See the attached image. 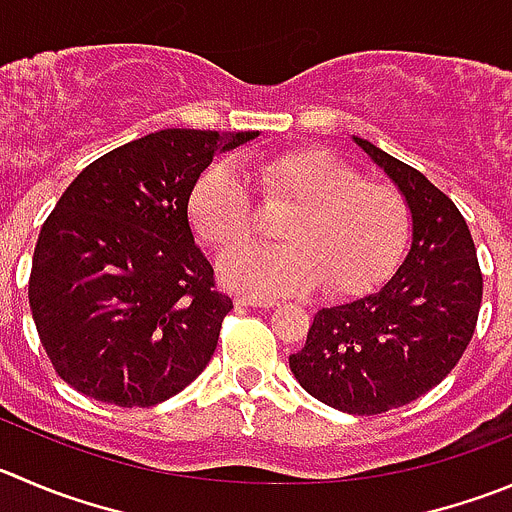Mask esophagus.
<instances>
[{"instance_id":"1","label":"esophagus","mask_w":512,"mask_h":512,"mask_svg":"<svg viewBox=\"0 0 512 512\" xmlns=\"http://www.w3.org/2000/svg\"><path fill=\"white\" fill-rule=\"evenodd\" d=\"M238 306H259V309H274L276 301L274 299H261V296H236Z\"/></svg>"}]
</instances>
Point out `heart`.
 <instances>
[{"label":"heart","mask_w":512,"mask_h":512,"mask_svg":"<svg viewBox=\"0 0 512 512\" xmlns=\"http://www.w3.org/2000/svg\"><path fill=\"white\" fill-rule=\"evenodd\" d=\"M251 175L266 208H291L281 246L242 248L221 259V279L251 294H294L321 286L326 296H362L397 269L410 211L392 186L362 180L354 165L319 148L259 158ZM188 213L198 238L216 253L246 246L259 211L241 175L216 163L196 180Z\"/></svg>","instance_id":"1"}]
</instances>
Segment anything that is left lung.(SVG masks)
I'll use <instances>...</instances> for the list:
<instances>
[{
  "label": "left lung",
  "mask_w": 512,
  "mask_h": 512,
  "mask_svg": "<svg viewBox=\"0 0 512 512\" xmlns=\"http://www.w3.org/2000/svg\"><path fill=\"white\" fill-rule=\"evenodd\" d=\"M354 143L405 196L410 251L382 289L316 311L289 367L324 405L382 415L430 392L460 362L478 324L483 274L455 203L412 165L357 135Z\"/></svg>",
  "instance_id": "1"
}]
</instances>
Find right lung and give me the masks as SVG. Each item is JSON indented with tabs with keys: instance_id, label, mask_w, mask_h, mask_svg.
<instances>
[{
	"instance_id": "right-lung-1",
	"label": "right lung",
	"mask_w": 512,
	"mask_h": 512,
	"mask_svg": "<svg viewBox=\"0 0 512 512\" xmlns=\"http://www.w3.org/2000/svg\"><path fill=\"white\" fill-rule=\"evenodd\" d=\"M253 133L168 128L87 165L47 216L29 309L55 372L97 402L153 407L216 352L233 301L193 238L188 198Z\"/></svg>"
}]
</instances>
